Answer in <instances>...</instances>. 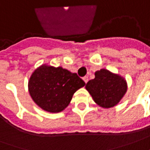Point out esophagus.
I'll return each mask as SVG.
<instances>
[{
	"label": "esophagus",
	"mask_w": 150,
	"mask_h": 150,
	"mask_svg": "<svg viewBox=\"0 0 150 150\" xmlns=\"http://www.w3.org/2000/svg\"><path fill=\"white\" fill-rule=\"evenodd\" d=\"M83 81H84L85 83H87V82H88V76H84V77L83 78Z\"/></svg>",
	"instance_id": "1"
}]
</instances>
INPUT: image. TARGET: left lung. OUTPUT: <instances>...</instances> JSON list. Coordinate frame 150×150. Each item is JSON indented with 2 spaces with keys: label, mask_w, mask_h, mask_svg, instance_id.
Returning a JSON list of instances; mask_svg holds the SVG:
<instances>
[{
  "label": "left lung",
  "mask_w": 150,
  "mask_h": 150,
  "mask_svg": "<svg viewBox=\"0 0 150 150\" xmlns=\"http://www.w3.org/2000/svg\"><path fill=\"white\" fill-rule=\"evenodd\" d=\"M94 75L95 78L85 85L93 101L103 108L116 106L126 93V79L106 69L97 71Z\"/></svg>",
  "instance_id": "left-lung-1"
}]
</instances>
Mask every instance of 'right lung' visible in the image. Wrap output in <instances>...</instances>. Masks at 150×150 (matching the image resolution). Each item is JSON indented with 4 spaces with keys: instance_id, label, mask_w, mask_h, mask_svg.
<instances>
[{
    "instance_id": "1",
    "label": "right lung",
    "mask_w": 150,
    "mask_h": 150,
    "mask_svg": "<svg viewBox=\"0 0 150 150\" xmlns=\"http://www.w3.org/2000/svg\"><path fill=\"white\" fill-rule=\"evenodd\" d=\"M85 85L76 73L62 67L42 65L32 73L28 83L33 102L48 112H60L70 104L73 94Z\"/></svg>"
}]
</instances>
